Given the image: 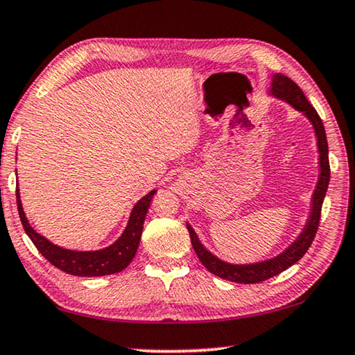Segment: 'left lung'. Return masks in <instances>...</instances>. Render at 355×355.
I'll return each instance as SVG.
<instances>
[{
    "label": "left lung",
    "mask_w": 355,
    "mask_h": 355,
    "mask_svg": "<svg viewBox=\"0 0 355 355\" xmlns=\"http://www.w3.org/2000/svg\"><path fill=\"white\" fill-rule=\"evenodd\" d=\"M272 93L275 96L283 98L288 101L291 105H294L297 110H300L305 114L309 121L313 123L314 131H316L318 136V147H319V157H320V175L316 191H314L313 196V211L311 216H309V221L306 224L305 230H303L299 240L295 241L291 248L286 250L283 254L278 257L272 259V261L252 263V266H232V263H226L219 261L213 254H210L204 246L200 245L198 235L194 234V230L188 226V232L191 237V243H193V248L198 254L199 261L202 262L208 272L216 275L219 278H224L227 281H232V283H240V284H256L261 283V281H266L268 278H273L284 272L286 268L305 256L309 246H311L314 237H316L319 221H320V210H322V202L325 198V193H327L329 180H330V164H329V145H327V137H325V129L322 125V120L318 115V112L314 107L309 104L305 94H303L302 88L297 85L294 80H291L289 77L283 74H277L273 77L272 83Z\"/></svg>",
    "instance_id": "left-lung-1"
}]
</instances>
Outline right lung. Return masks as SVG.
Wrapping results in <instances>:
<instances>
[{"label":"right lung","mask_w":355,"mask_h":355,"mask_svg":"<svg viewBox=\"0 0 355 355\" xmlns=\"http://www.w3.org/2000/svg\"><path fill=\"white\" fill-rule=\"evenodd\" d=\"M155 193L156 191H151V193H148L145 198L137 202L136 207L132 208L126 230L114 245H110L109 248L105 250L80 252L60 248V246L50 243V241L47 239H44L42 235L36 234L30 226V223H28L24 208H21L19 188L15 189L17 208H19L20 221L24 224V229L28 237L31 239L37 251L41 252L52 266L63 270V272L69 275H76V277H104V275H114L121 272V270H125L129 263H131L137 252L145 216H147L148 207L151 204V199H153Z\"/></svg>","instance_id":"right-lung-1"}]
</instances>
